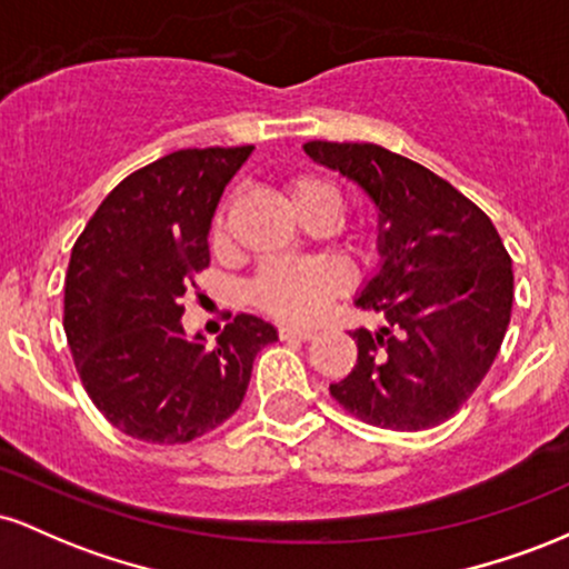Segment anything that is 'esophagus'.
<instances>
[{"instance_id": "esophagus-1", "label": "esophagus", "mask_w": 569, "mask_h": 569, "mask_svg": "<svg viewBox=\"0 0 569 569\" xmlns=\"http://www.w3.org/2000/svg\"><path fill=\"white\" fill-rule=\"evenodd\" d=\"M318 331L310 329V326H280L278 337L280 339H299V342H307V339L316 337Z\"/></svg>"}]
</instances>
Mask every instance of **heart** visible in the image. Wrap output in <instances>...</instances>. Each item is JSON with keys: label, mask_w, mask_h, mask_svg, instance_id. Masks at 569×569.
Here are the masks:
<instances>
[{"label": "heart", "mask_w": 569, "mask_h": 569, "mask_svg": "<svg viewBox=\"0 0 569 569\" xmlns=\"http://www.w3.org/2000/svg\"><path fill=\"white\" fill-rule=\"evenodd\" d=\"M286 202L302 224L331 227L342 211V192L331 179L318 173H293L283 181ZM227 208L221 202L211 221L213 246L224 243ZM371 240L367 232L350 234V251L363 257L369 253ZM345 289L342 270L329 259H299V262H270L257 272L248 286V297L267 316L280 321H307L318 316L329 299Z\"/></svg>", "instance_id": "heart-1"}]
</instances>
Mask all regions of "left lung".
Returning a JSON list of instances; mask_svg holds the SVG:
<instances>
[{"label":"left lung","mask_w":569,"mask_h":569,"mask_svg":"<svg viewBox=\"0 0 569 569\" xmlns=\"http://www.w3.org/2000/svg\"><path fill=\"white\" fill-rule=\"evenodd\" d=\"M305 152L356 181L380 211V272L356 299L382 312L358 329V363L331 396L385 430L441 426L498 356L513 305L511 257L476 202L377 143L307 141Z\"/></svg>","instance_id":"1"}]
</instances>
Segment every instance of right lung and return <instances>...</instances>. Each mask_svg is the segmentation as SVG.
Wrapping results in <instances>:
<instances>
[{"mask_svg":"<svg viewBox=\"0 0 569 569\" xmlns=\"http://www.w3.org/2000/svg\"><path fill=\"white\" fill-rule=\"evenodd\" d=\"M253 147L179 149L122 179L71 248L63 331L96 409L122 433L187 443L243 403L253 358L278 331L232 318L206 348L187 339V289L211 262L221 192Z\"/></svg>","mask_w":569,"mask_h":569,"instance_id":"add662e5","label":"right lung"}]
</instances>
